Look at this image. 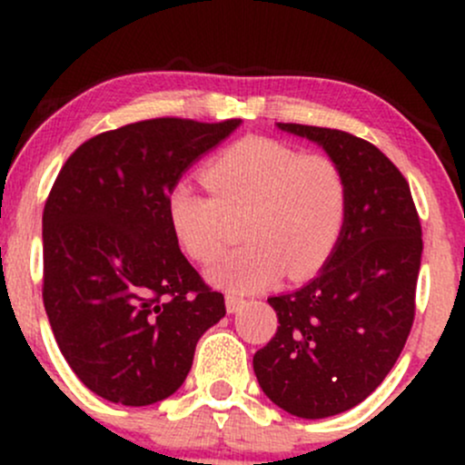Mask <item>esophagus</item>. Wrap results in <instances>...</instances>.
Masks as SVG:
<instances>
[{
  "label": "esophagus",
  "mask_w": 465,
  "mask_h": 465,
  "mask_svg": "<svg viewBox=\"0 0 465 465\" xmlns=\"http://www.w3.org/2000/svg\"><path fill=\"white\" fill-rule=\"evenodd\" d=\"M225 306H227V312H238L240 308L244 306V300H242V297L232 295V292H227V297H225Z\"/></svg>",
  "instance_id": "34e87169"
}]
</instances>
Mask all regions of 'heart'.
Listing matches in <instances>:
<instances>
[{
	"label": "heart",
	"mask_w": 465,
	"mask_h": 465,
	"mask_svg": "<svg viewBox=\"0 0 465 465\" xmlns=\"http://www.w3.org/2000/svg\"><path fill=\"white\" fill-rule=\"evenodd\" d=\"M212 194L179 181L165 199L179 247L196 262L221 251L227 217L242 214L240 247L218 255L207 277L229 291H260L284 273L306 280L328 262L348 216V181L332 159L269 137H244L203 170Z\"/></svg>",
	"instance_id": "obj_1"
}]
</instances>
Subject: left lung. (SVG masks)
I'll return each instance as SVG.
<instances>
[{"label":"left lung","instance_id":"1","mask_svg":"<svg viewBox=\"0 0 465 465\" xmlns=\"http://www.w3.org/2000/svg\"><path fill=\"white\" fill-rule=\"evenodd\" d=\"M323 148L348 181L343 233L314 280L269 297L277 332L253 371L271 402L306 420L362 402L396 365L415 317L421 225L407 179L345 131L277 124Z\"/></svg>","mask_w":465,"mask_h":465}]
</instances>
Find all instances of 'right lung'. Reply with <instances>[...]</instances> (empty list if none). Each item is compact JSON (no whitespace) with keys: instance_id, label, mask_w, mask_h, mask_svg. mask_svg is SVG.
Masks as SVG:
<instances>
[{"instance_id":"right-lung-1","label":"right lung","mask_w":465,"mask_h":465,"mask_svg":"<svg viewBox=\"0 0 465 465\" xmlns=\"http://www.w3.org/2000/svg\"><path fill=\"white\" fill-rule=\"evenodd\" d=\"M240 120L154 117L100 133L69 154L44 210V303L83 385L146 407L183 385L199 339L225 317L181 253L165 199Z\"/></svg>"}]
</instances>
